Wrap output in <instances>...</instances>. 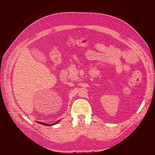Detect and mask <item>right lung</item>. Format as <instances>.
<instances>
[{
  "label": "right lung",
  "mask_w": 155,
  "mask_h": 155,
  "mask_svg": "<svg viewBox=\"0 0 155 155\" xmlns=\"http://www.w3.org/2000/svg\"><path fill=\"white\" fill-rule=\"evenodd\" d=\"M38 123H39V124H43V125H44V126H52V125H54V124H56V123H58V122H56V123H54V124H45V123H41V122H39V121H38Z\"/></svg>",
  "instance_id": "right-lung-1"
}]
</instances>
